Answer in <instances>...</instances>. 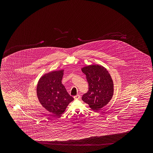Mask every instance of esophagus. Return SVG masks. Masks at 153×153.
<instances>
[{"label": "esophagus", "mask_w": 153, "mask_h": 153, "mask_svg": "<svg viewBox=\"0 0 153 153\" xmlns=\"http://www.w3.org/2000/svg\"><path fill=\"white\" fill-rule=\"evenodd\" d=\"M74 98L75 100H79V99L80 98V96L79 94H77V95L75 96L74 97Z\"/></svg>", "instance_id": "esophagus-1"}]
</instances>
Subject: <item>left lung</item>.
<instances>
[{"instance_id": "8db88e82", "label": "left lung", "mask_w": 153, "mask_h": 153, "mask_svg": "<svg viewBox=\"0 0 153 153\" xmlns=\"http://www.w3.org/2000/svg\"><path fill=\"white\" fill-rule=\"evenodd\" d=\"M88 83V91L82 100L95 112L110 102L114 94V83L107 69L102 65H91L81 68Z\"/></svg>"}]
</instances>
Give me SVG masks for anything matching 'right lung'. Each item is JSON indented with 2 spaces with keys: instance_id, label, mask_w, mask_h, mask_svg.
I'll return each instance as SVG.
<instances>
[{
  "instance_id": "1",
  "label": "right lung",
  "mask_w": 153,
  "mask_h": 153,
  "mask_svg": "<svg viewBox=\"0 0 153 153\" xmlns=\"http://www.w3.org/2000/svg\"><path fill=\"white\" fill-rule=\"evenodd\" d=\"M64 70L55 71L44 74L39 79L36 94L39 102L50 113L59 116L74 100L62 84Z\"/></svg>"
}]
</instances>
